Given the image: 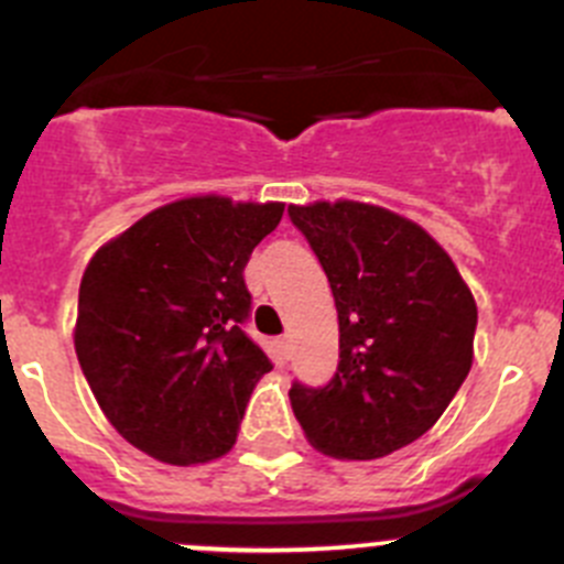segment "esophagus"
<instances>
[{
    "instance_id": "34e87169",
    "label": "esophagus",
    "mask_w": 564,
    "mask_h": 564,
    "mask_svg": "<svg viewBox=\"0 0 564 564\" xmlns=\"http://www.w3.org/2000/svg\"><path fill=\"white\" fill-rule=\"evenodd\" d=\"M276 348H279V354H282V359H288V354H291V337H279L276 340Z\"/></svg>"
}]
</instances>
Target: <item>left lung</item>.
Returning a JSON list of instances; mask_svg holds the SVG:
<instances>
[{
	"mask_svg": "<svg viewBox=\"0 0 564 564\" xmlns=\"http://www.w3.org/2000/svg\"><path fill=\"white\" fill-rule=\"evenodd\" d=\"M318 257L340 324L324 388L293 382L296 421L318 452L379 459L426 434L474 362L476 302L417 224L359 202L288 207Z\"/></svg>",
	"mask_w": 564,
	"mask_h": 564,
	"instance_id": "obj_1",
	"label": "left lung"
}]
</instances>
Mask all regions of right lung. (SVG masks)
Masks as SVG:
<instances>
[{"label":"right lung","instance_id":"right-lung-1","mask_svg":"<svg viewBox=\"0 0 564 564\" xmlns=\"http://www.w3.org/2000/svg\"><path fill=\"white\" fill-rule=\"evenodd\" d=\"M285 205L193 196L101 246L79 282V368L116 432L171 465L224 457L271 359L243 268Z\"/></svg>","mask_w":564,"mask_h":564}]
</instances>
